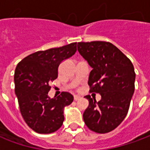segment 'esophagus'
<instances>
[{"instance_id": "34e87169", "label": "esophagus", "mask_w": 150, "mask_h": 150, "mask_svg": "<svg viewBox=\"0 0 150 150\" xmlns=\"http://www.w3.org/2000/svg\"><path fill=\"white\" fill-rule=\"evenodd\" d=\"M73 98H74V100L75 101H78L79 98H81V97L78 95H74V97H73Z\"/></svg>"}]
</instances>
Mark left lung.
I'll list each match as a JSON object with an SVG mask.
<instances>
[{
  "label": "left lung",
  "instance_id": "obj_1",
  "mask_svg": "<svg viewBox=\"0 0 150 150\" xmlns=\"http://www.w3.org/2000/svg\"><path fill=\"white\" fill-rule=\"evenodd\" d=\"M78 50L93 68L88 78L90 93L101 95L98 102L85 96L89 104L83 115L84 123L93 132L108 133L123 122L129 111L134 92L133 63L108 42H81Z\"/></svg>",
  "mask_w": 150,
  "mask_h": 150
}]
</instances>
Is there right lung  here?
Segmentation results:
<instances>
[{
  "label": "right lung",
  "mask_w": 150,
  "mask_h": 150,
  "mask_svg": "<svg viewBox=\"0 0 150 150\" xmlns=\"http://www.w3.org/2000/svg\"><path fill=\"white\" fill-rule=\"evenodd\" d=\"M77 51V42L38 51L26 57L16 67L15 93L22 118L38 134H51L60 129L64 121V108L71 104L73 96L62 92L51 98L49 83L57 78L58 67Z\"/></svg>",
  "instance_id": "1"
}]
</instances>
